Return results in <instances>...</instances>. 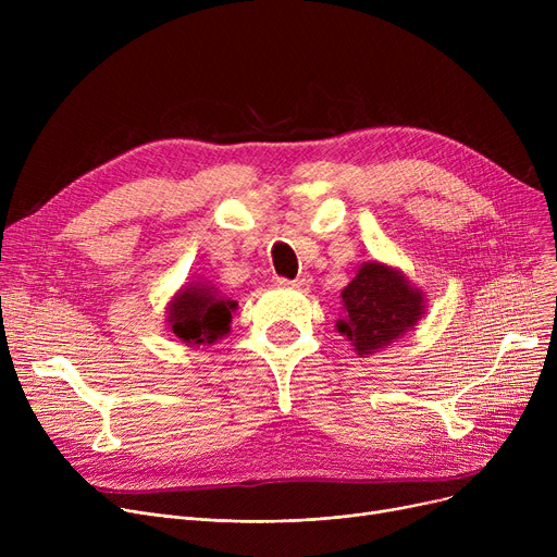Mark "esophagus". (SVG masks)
Returning <instances> with one entry per match:
<instances>
[{
  "label": "esophagus",
  "instance_id": "esophagus-1",
  "mask_svg": "<svg viewBox=\"0 0 557 557\" xmlns=\"http://www.w3.org/2000/svg\"><path fill=\"white\" fill-rule=\"evenodd\" d=\"M282 286H288V288H298V290H305L311 286V277L309 275H302L298 280H280Z\"/></svg>",
  "mask_w": 557,
  "mask_h": 557
}]
</instances>
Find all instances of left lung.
<instances>
[{
    "instance_id": "obj_1",
    "label": "left lung",
    "mask_w": 557,
    "mask_h": 557,
    "mask_svg": "<svg viewBox=\"0 0 557 557\" xmlns=\"http://www.w3.org/2000/svg\"><path fill=\"white\" fill-rule=\"evenodd\" d=\"M336 330L359 357L376 355L416 330L426 313V296L397 267L363 261L343 290Z\"/></svg>"
}]
</instances>
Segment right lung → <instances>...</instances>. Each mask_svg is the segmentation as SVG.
<instances>
[{
    "label": "right lung",
    "mask_w": 557,
    "mask_h": 557,
    "mask_svg": "<svg viewBox=\"0 0 557 557\" xmlns=\"http://www.w3.org/2000/svg\"><path fill=\"white\" fill-rule=\"evenodd\" d=\"M239 302L223 296L208 280L185 282L166 302V327L189 347L212 345L230 334L232 311Z\"/></svg>",
    "instance_id": "right-lung-1"
}]
</instances>
